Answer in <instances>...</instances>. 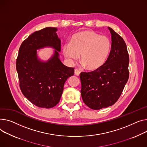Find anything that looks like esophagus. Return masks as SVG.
Returning a JSON list of instances; mask_svg holds the SVG:
<instances>
[{
	"label": "esophagus",
	"instance_id": "1",
	"mask_svg": "<svg viewBox=\"0 0 147 147\" xmlns=\"http://www.w3.org/2000/svg\"><path fill=\"white\" fill-rule=\"evenodd\" d=\"M80 71L79 70V69H75L74 70V74L76 75V76H79L80 75Z\"/></svg>",
	"mask_w": 147,
	"mask_h": 147
}]
</instances>
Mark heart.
I'll return each instance as SVG.
<instances>
[{
  "label": "heart",
  "mask_w": 147,
  "mask_h": 147,
  "mask_svg": "<svg viewBox=\"0 0 147 147\" xmlns=\"http://www.w3.org/2000/svg\"><path fill=\"white\" fill-rule=\"evenodd\" d=\"M111 50L108 38L92 31H83L73 35L70 44L63 47L64 56L71 62L79 60L87 69L96 70L106 62Z\"/></svg>",
  "instance_id": "obj_1"
}]
</instances>
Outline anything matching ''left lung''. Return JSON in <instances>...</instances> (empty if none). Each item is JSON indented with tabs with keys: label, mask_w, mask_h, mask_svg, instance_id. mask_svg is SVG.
Listing matches in <instances>:
<instances>
[{
	"label": "left lung",
	"mask_w": 147,
	"mask_h": 147,
	"mask_svg": "<svg viewBox=\"0 0 147 147\" xmlns=\"http://www.w3.org/2000/svg\"><path fill=\"white\" fill-rule=\"evenodd\" d=\"M112 35L109 55L98 69L82 72L81 94L90 108L99 110L113 105L121 96L129 78V54L123 39L108 27Z\"/></svg>",
	"instance_id": "left-lung-1"
}]
</instances>
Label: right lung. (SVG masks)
Segmentation results:
<instances>
[{"label":"right lung","instance_id":"obj_1","mask_svg":"<svg viewBox=\"0 0 147 147\" xmlns=\"http://www.w3.org/2000/svg\"><path fill=\"white\" fill-rule=\"evenodd\" d=\"M57 30L47 27L29 35L20 46L16 59L21 90L29 102L40 107L51 108L57 105L65 81L74 73V68L64 65L58 58L61 41ZM46 46L56 50L50 60L42 63L37 59L36 50Z\"/></svg>","mask_w":147,"mask_h":147}]
</instances>
